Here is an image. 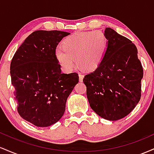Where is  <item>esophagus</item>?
Wrapping results in <instances>:
<instances>
[{
  "mask_svg": "<svg viewBox=\"0 0 154 154\" xmlns=\"http://www.w3.org/2000/svg\"><path fill=\"white\" fill-rule=\"evenodd\" d=\"M83 78H84V75H82V74H79V81H82V79H83Z\"/></svg>",
  "mask_w": 154,
  "mask_h": 154,
  "instance_id": "34e87169",
  "label": "esophagus"
}]
</instances>
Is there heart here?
<instances>
[{
  "label": "heart",
  "mask_w": 154,
  "mask_h": 154,
  "mask_svg": "<svg viewBox=\"0 0 154 154\" xmlns=\"http://www.w3.org/2000/svg\"><path fill=\"white\" fill-rule=\"evenodd\" d=\"M61 45L62 48L55 50V59L63 71L70 72L77 66V61L87 71L98 68L106 56L109 43L103 32L90 31L68 36Z\"/></svg>",
  "instance_id": "b5f03b06"
}]
</instances>
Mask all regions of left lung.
Returning a JSON list of instances; mask_svg holds the SVG:
<instances>
[{
	"mask_svg": "<svg viewBox=\"0 0 154 154\" xmlns=\"http://www.w3.org/2000/svg\"><path fill=\"white\" fill-rule=\"evenodd\" d=\"M109 50L101 64L85 76L91 109L103 119L116 121L128 115L141 97L143 69L130 40L106 28Z\"/></svg>",
	"mask_w": 154,
	"mask_h": 154,
	"instance_id": "1",
	"label": "left lung"
}]
</instances>
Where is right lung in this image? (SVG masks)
<instances>
[{"label": "right lung", "instance_id": "obj_1", "mask_svg": "<svg viewBox=\"0 0 154 154\" xmlns=\"http://www.w3.org/2000/svg\"><path fill=\"white\" fill-rule=\"evenodd\" d=\"M59 30L33 32L17 49L11 62L17 111L37 127H48L62 117L67 98L79 82L78 74H61L55 50L69 35Z\"/></svg>", "mask_w": 154, "mask_h": 154}]
</instances>
